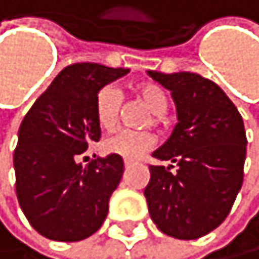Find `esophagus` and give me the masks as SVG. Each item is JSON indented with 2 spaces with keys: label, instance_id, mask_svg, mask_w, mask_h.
<instances>
[{
  "label": "esophagus",
  "instance_id": "34e87169",
  "mask_svg": "<svg viewBox=\"0 0 259 259\" xmlns=\"http://www.w3.org/2000/svg\"><path fill=\"white\" fill-rule=\"evenodd\" d=\"M131 164H133V161H130V159H126V161H124V166H126V168H130Z\"/></svg>",
  "mask_w": 259,
  "mask_h": 259
}]
</instances>
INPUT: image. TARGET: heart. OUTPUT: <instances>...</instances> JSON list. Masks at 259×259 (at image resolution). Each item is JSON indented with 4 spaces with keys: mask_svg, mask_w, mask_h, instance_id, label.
<instances>
[{
    "mask_svg": "<svg viewBox=\"0 0 259 259\" xmlns=\"http://www.w3.org/2000/svg\"><path fill=\"white\" fill-rule=\"evenodd\" d=\"M135 95L143 105L153 113V123L156 124L164 113L168 111V95L161 86L154 83H143L135 88ZM119 109H121V93L118 88L108 84L101 88L95 101L96 119L101 128L113 130L119 121ZM148 119L146 124H150ZM156 145V136L150 131H116L103 140V150L106 153L116 154L124 159H138L148 153Z\"/></svg>",
    "mask_w": 259,
    "mask_h": 259,
    "instance_id": "heart-1",
    "label": "heart"
}]
</instances>
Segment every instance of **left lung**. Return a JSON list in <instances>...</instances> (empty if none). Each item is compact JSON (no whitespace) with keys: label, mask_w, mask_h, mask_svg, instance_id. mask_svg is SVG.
<instances>
[{"label":"left lung","mask_w":259,"mask_h":259,"mask_svg":"<svg viewBox=\"0 0 259 259\" xmlns=\"http://www.w3.org/2000/svg\"><path fill=\"white\" fill-rule=\"evenodd\" d=\"M148 74L171 91L178 113L173 133L153 153L175 164L150 166L148 209L164 235L196 240L223 223L241 190L248 143L243 118L211 79L186 71Z\"/></svg>","instance_id":"obj_1"}]
</instances>
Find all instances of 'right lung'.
Here are the masks:
<instances>
[{
  "mask_svg": "<svg viewBox=\"0 0 259 259\" xmlns=\"http://www.w3.org/2000/svg\"><path fill=\"white\" fill-rule=\"evenodd\" d=\"M128 68L69 64L26 113L15 150L16 196L29 225L55 241H81L101 228L121 181L123 158L109 154L83 166L79 158L101 128L95 101Z\"/></svg>",
  "mask_w": 259,
  "mask_h": 259,
  "instance_id": "right-lung-1",
  "label": "right lung"
}]
</instances>
